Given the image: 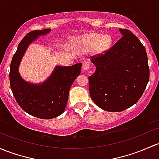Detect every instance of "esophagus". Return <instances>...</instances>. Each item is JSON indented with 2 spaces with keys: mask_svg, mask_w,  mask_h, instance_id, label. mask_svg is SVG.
Segmentation results:
<instances>
[{
  "mask_svg": "<svg viewBox=\"0 0 159 159\" xmlns=\"http://www.w3.org/2000/svg\"><path fill=\"white\" fill-rule=\"evenodd\" d=\"M82 68L84 71H87V70H88L90 68V63L88 62V61H84V63H83V66H82Z\"/></svg>",
  "mask_w": 159,
  "mask_h": 159,
  "instance_id": "obj_1",
  "label": "esophagus"
}]
</instances>
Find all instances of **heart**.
Listing matches in <instances>:
<instances>
[{
	"label": "heart",
	"mask_w": 159,
	"mask_h": 159,
	"mask_svg": "<svg viewBox=\"0 0 159 159\" xmlns=\"http://www.w3.org/2000/svg\"><path fill=\"white\" fill-rule=\"evenodd\" d=\"M112 38L109 35L91 33L78 37L75 40V47L83 51L93 50L96 54H103L110 49Z\"/></svg>",
	"instance_id": "heart-1"
}]
</instances>
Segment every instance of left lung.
I'll return each mask as SVG.
<instances>
[{"instance_id":"left-lung-1","label":"left lung","mask_w":159,"mask_h":159,"mask_svg":"<svg viewBox=\"0 0 159 159\" xmlns=\"http://www.w3.org/2000/svg\"><path fill=\"white\" fill-rule=\"evenodd\" d=\"M120 32L123 37L104 55L91 57L96 71L88 78L90 95L100 108L109 112L134 105L149 80L145 47L131 31Z\"/></svg>"}]
</instances>
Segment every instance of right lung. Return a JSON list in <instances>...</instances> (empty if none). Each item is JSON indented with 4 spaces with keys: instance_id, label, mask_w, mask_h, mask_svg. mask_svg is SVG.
Masks as SVG:
<instances>
[{
    "instance_id": "obj_1",
    "label": "right lung",
    "mask_w": 159,
    "mask_h": 159,
    "mask_svg": "<svg viewBox=\"0 0 159 159\" xmlns=\"http://www.w3.org/2000/svg\"><path fill=\"white\" fill-rule=\"evenodd\" d=\"M51 29L33 30L24 36L13 55L10 68V84L13 96L22 109L40 119L57 117L65 111L71 84L81 73L82 64L71 66H56L46 81L33 84L23 79L19 66L28 46L39 38L46 36Z\"/></svg>"
}]
</instances>
